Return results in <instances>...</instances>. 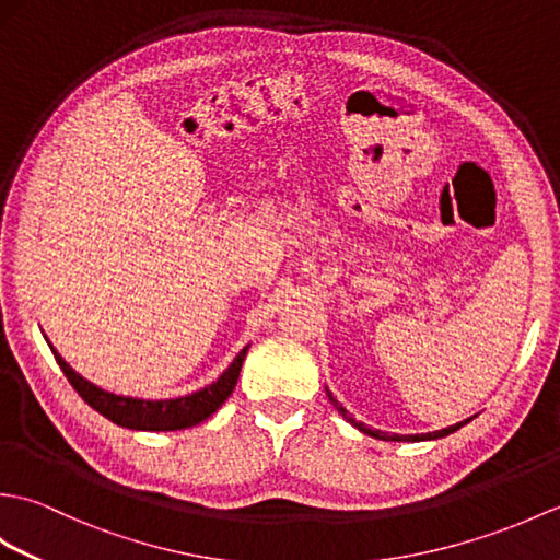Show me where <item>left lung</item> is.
Masks as SVG:
<instances>
[{
    "label": "left lung",
    "instance_id": "8db88e82",
    "mask_svg": "<svg viewBox=\"0 0 560 560\" xmlns=\"http://www.w3.org/2000/svg\"><path fill=\"white\" fill-rule=\"evenodd\" d=\"M327 397H329V401L335 404V409L343 416V419H347L351 425H355L359 428L361 433H365V435H373V438H377V440H395V443H419V440H438V438H445V435H450V433H455V431H459V428L464 425V423H469L471 419H464V421H459V423H455V425H447V428H443V431H433V433H421V435H399V433H383V431H375V428H368L365 423H361V421H355L353 416H349V411L341 407V404L331 397V392L327 389Z\"/></svg>",
    "mask_w": 560,
    "mask_h": 560
}]
</instances>
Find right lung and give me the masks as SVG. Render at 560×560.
I'll use <instances>...</instances> for the list:
<instances>
[{"label": "right lung", "mask_w": 560, "mask_h": 560, "mask_svg": "<svg viewBox=\"0 0 560 560\" xmlns=\"http://www.w3.org/2000/svg\"><path fill=\"white\" fill-rule=\"evenodd\" d=\"M50 349L55 353L57 365L62 368V373L71 383V387L79 392V397L86 401L91 409L103 413L108 421L122 428H132V431H183V428H192L201 421H207L209 416L213 411H219L221 404L231 397L249 347H245L241 353H237L233 363L225 368V371L213 380L211 385L192 392V395L175 397V399H139V397H125V395H115V392H108V389H101L98 385L89 383L86 377H81L74 368H71L62 355L55 351L52 343Z\"/></svg>", "instance_id": "obj_1"}]
</instances>
